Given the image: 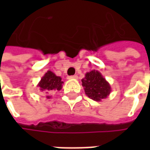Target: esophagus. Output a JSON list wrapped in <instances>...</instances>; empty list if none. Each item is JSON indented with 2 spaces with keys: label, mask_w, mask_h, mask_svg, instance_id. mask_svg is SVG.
<instances>
[{
  "label": "esophagus",
  "mask_w": 150,
  "mask_h": 150,
  "mask_svg": "<svg viewBox=\"0 0 150 150\" xmlns=\"http://www.w3.org/2000/svg\"><path fill=\"white\" fill-rule=\"evenodd\" d=\"M69 79H78V76L77 75H71V76H69Z\"/></svg>",
  "instance_id": "obj_1"
}]
</instances>
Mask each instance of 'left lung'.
<instances>
[{
    "mask_svg": "<svg viewBox=\"0 0 150 150\" xmlns=\"http://www.w3.org/2000/svg\"><path fill=\"white\" fill-rule=\"evenodd\" d=\"M82 85L84 88L85 94L95 101H101L107 98L112 91L109 83L100 72L96 70L85 74L84 78L82 79Z\"/></svg>",
    "mask_w": 150,
    "mask_h": 150,
    "instance_id": "left-lung-1",
    "label": "left lung"
}]
</instances>
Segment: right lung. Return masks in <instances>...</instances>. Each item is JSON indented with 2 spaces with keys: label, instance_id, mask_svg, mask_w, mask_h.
<instances>
[{
  "label": "right lung",
  "instance_id": "1",
  "mask_svg": "<svg viewBox=\"0 0 150 150\" xmlns=\"http://www.w3.org/2000/svg\"><path fill=\"white\" fill-rule=\"evenodd\" d=\"M63 82L60 76L53 73L51 71H47L45 75H43L39 83H38V87L41 91H44L46 94H50L54 91H60L62 88ZM47 99H50L51 96L50 95L46 96Z\"/></svg>",
  "mask_w": 150,
  "mask_h": 150
}]
</instances>
